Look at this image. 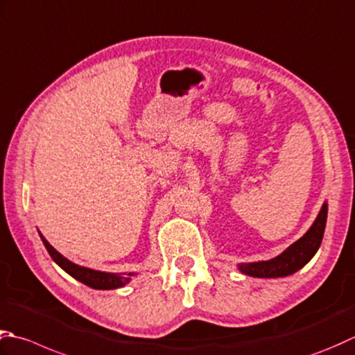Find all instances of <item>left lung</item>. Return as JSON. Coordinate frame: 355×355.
I'll return each instance as SVG.
<instances>
[{"label":"left lung","instance_id":"1","mask_svg":"<svg viewBox=\"0 0 355 355\" xmlns=\"http://www.w3.org/2000/svg\"><path fill=\"white\" fill-rule=\"evenodd\" d=\"M326 218H328V203H323L320 212H318L314 223L308 229L302 239L293 243L288 249L266 261H252V263H240L237 265L241 274L257 279H280L295 274L304 265H308L312 257L315 255L318 248L322 245Z\"/></svg>","mask_w":355,"mask_h":355}]
</instances>
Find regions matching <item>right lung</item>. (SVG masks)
Here are the masks:
<instances>
[{
	"label": "right lung",
	"instance_id": "obj_1",
	"mask_svg": "<svg viewBox=\"0 0 355 355\" xmlns=\"http://www.w3.org/2000/svg\"><path fill=\"white\" fill-rule=\"evenodd\" d=\"M41 240H43L44 246L47 249V252L51 254L52 260L57 263V265L62 269L66 270L69 275H72L75 280L81 282L83 284H86L89 288H94V289H101V291H109V289H118L124 286V284H128L132 277L137 275V272H103V270H95V269H90L86 266H80L76 265V263L67 260L64 255H61L57 249H55L51 243H49L44 237L43 234L38 232Z\"/></svg>",
	"mask_w": 355,
	"mask_h": 355
}]
</instances>
